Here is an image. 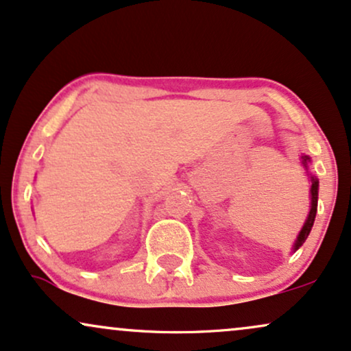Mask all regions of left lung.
I'll return each instance as SVG.
<instances>
[{
    "label": "left lung",
    "mask_w": 351,
    "mask_h": 351,
    "mask_svg": "<svg viewBox=\"0 0 351 351\" xmlns=\"http://www.w3.org/2000/svg\"><path fill=\"white\" fill-rule=\"evenodd\" d=\"M308 162H311V158H308V156H302V164H304V166L307 167ZM311 180H312V185H311V212H308L306 223H304L302 230H300V233H299V237H298V240H295V243H294V248H292L294 251H298L300 246L304 245V241L307 240L308 233H311L312 226H314L315 213H317V199H319V180H317L314 176L311 177Z\"/></svg>",
    "instance_id": "1"
}]
</instances>
